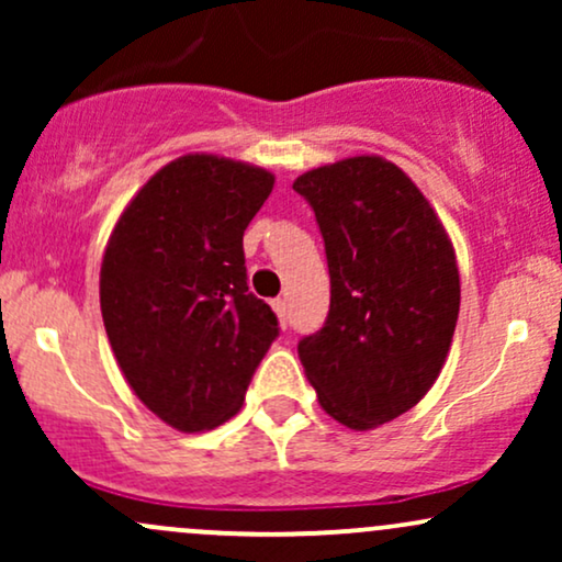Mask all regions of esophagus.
Here are the masks:
<instances>
[{
    "mask_svg": "<svg viewBox=\"0 0 562 562\" xmlns=\"http://www.w3.org/2000/svg\"><path fill=\"white\" fill-rule=\"evenodd\" d=\"M272 308L277 312V317H280L282 325H285V319H288V303H285V299H274L272 301Z\"/></svg>",
    "mask_w": 562,
    "mask_h": 562,
    "instance_id": "obj_1",
    "label": "esophagus"
}]
</instances>
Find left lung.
Returning a JSON list of instances; mask_svg holds the SVG:
<instances>
[{
    "label": "left lung",
    "instance_id": "1",
    "mask_svg": "<svg viewBox=\"0 0 562 562\" xmlns=\"http://www.w3.org/2000/svg\"><path fill=\"white\" fill-rule=\"evenodd\" d=\"M330 269L325 327L299 344L322 409L370 430L436 383L460 314V272L441 218L406 173L353 156L301 173Z\"/></svg>",
    "mask_w": 562,
    "mask_h": 562
}]
</instances>
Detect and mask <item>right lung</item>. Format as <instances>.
Returning <instances> with one entry per match:
<instances>
[{
  "instance_id": "right-lung-1",
  "label": "right lung",
  "mask_w": 562,
  "mask_h": 562,
  "mask_svg": "<svg viewBox=\"0 0 562 562\" xmlns=\"http://www.w3.org/2000/svg\"><path fill=\"white\" fill-rule=\"evenodd\" d=\"M274 173L190 153L128 200L105 245L100 308L126 383L182 434L227 423L280 333L248 293L243 235Z\"/></svg>"
}]
</instances>
